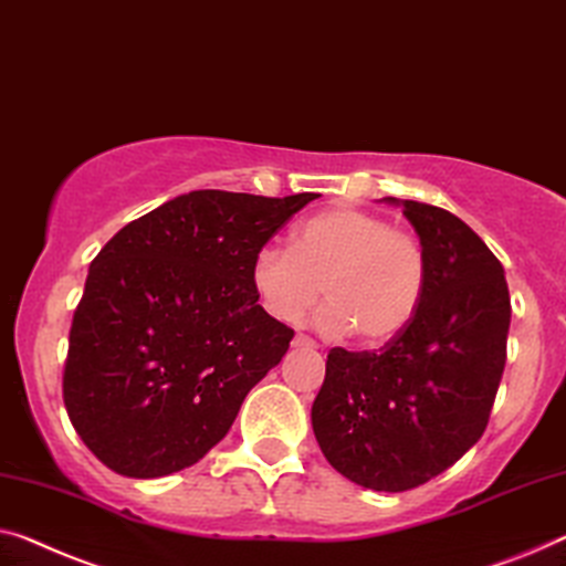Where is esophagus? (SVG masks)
Here are the masks:
<instances>
[{
    "mask_svg": "<svg viewBox=\"0 0 566 566\" xmlns=\"http://www.w3.org/2000/svg\"><path fill=\"white\" fill-rule=\"evenodd\" d=\"M292 348L312 350V348H317V343L312 340V337H307V335H294V337H292Z\"/></svg>",
    "mask_w": 566,
    "mask_h": 566,
    "instance_id": "obj_1",
    "label": "esophagus"
}]
</instances>
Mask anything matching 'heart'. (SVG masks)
<instances>
[{"instance_id":"1","label":"heart","mask_w":566,"mask_h":566,"mask_svg":"<svg viewBox=\"0 0 566 566\" xmlns=\"http://www.w3.org/2000/svg\"><path fill=\"white\" fill-rule=\"evenodd\" d=\"M251 284L269 315L290 325L317 305L325 286L331 305L319 312V327L384 345L417 317L427 261L409 231L370 210L337 206L302 221L292 247H261L251 261Z\"/></svg>"}]
</instances>
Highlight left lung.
Here are the masks:
<instances>
[{
    "instance_id": "8db88e82",
    "label": "left lung",
    "mask_w": 566,
    "mask_h": 566,
    "mask_svg": "<svg viewBox=\"0 0 566 566\" xmlns=\"http://www.w3.org/2000/svg\"><path fill=\"white\" fill-rule=\"evenodd\" d=\"M403 208L427 261L417 317L378 353H327L312 432L356 485L411 491L465 454L488 427L505 366L511 297L501 261L450 210Z\"/></svg>"
}]
</instances>
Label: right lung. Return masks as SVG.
I'll list each match as a JSON object with an SVG mask.
<instances>
[{
  "instance_id": "add662e5",
  "label": "right lung",
  "mask_w": 566,
  "mask_h": 566,
  "mask_svg": "<svg viewBox=\"0 0 566 566\" xmlns=\"http://www.w3.org/2000/svg\"><path fill=\"white\" fill-rule=\"evenodd\" d=\"M315 198L192 190L126 223L91 261L63 401L106 468L163 478L223 440L294 337L259 305L251 261Z\"/></svg>"
}]
</instances>
